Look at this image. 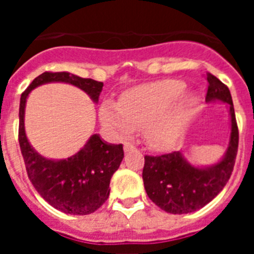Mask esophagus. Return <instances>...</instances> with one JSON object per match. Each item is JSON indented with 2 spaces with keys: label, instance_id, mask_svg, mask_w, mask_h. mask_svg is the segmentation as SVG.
<instances>
[{
  "label": "esophagus",
  "instance_id": "34e87169",
  "mask_svg": "<svg viewBox=\"0 0 254 254\" xmlns=\"http://www.w3.org/2000/svg\"><path fill=\"white\" fill-rule=\"evenodd\" d=\"M123 149H125V152H129V151H133V150L136 149V147H134L133 145H132V143L125 142V146H123Z\"/></svg>",
  "mask_w": 254,
  "mask_h": 254
}]
</instances>
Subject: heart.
Wrapping results in <instances>:
<instances>
[{"instance_id":"obj_1","label":"heart","mask_w":254,"mask_h":254,"mask_svg":"<svg viewBox=\"0 0 254 254\" xmlns=\"http://www.w3.org/2000/svg\"><path fill=\"white\" fill-rule=\"evenodd\" d=\"M185 91V82L173 78L141 85L127 91L121 103L104 100L100 120L117 136H129L143 127L150 146L167 149L181 137L198 107L193 95L179 99Z\"/></svg>"}]
</instances>
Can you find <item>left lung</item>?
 Returning <instances> with one entry per match:
<instances>
[{"label": "left lung", "mask_w": 254, "mask_h": 254, "mask_svg": "<svg viewBox=\"0 0 254 254\" xmlns=\"http://www.w3.org/2000/svg\"><path fill=\"white\" fill-rule=\"evenodd\" d=\"M207 82L206 102L220 100L229 104L232 132L225 156L207 168L190 165L179 151L145 156L142 179L147 196L169 214H188L207 205L223 190L234 169L239 132L232 95L216 76L207 73Z\"/></svg>", "instance_id": "left-lung-1"}]
</instances>
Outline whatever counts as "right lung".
<instances>
[{"mask_svg": "<svg viewBox=\"0 0 254 254\" xmlns=\"http://www.w3.org/2000/svg\"><path fill=\"white\" fill-rule=\"evenodd\" d=\"M47 82L75 85L89 94L94 102L99 100L103 82L69 72H44L33 80L20 99L19 143L29 179L38 193L57 210L71 215H89L109 197L111 178L125 156L123 145L107 143L99 134H93L85 146L71 158L51 160L40 156L26 138L24 114L30 91Z\"/></svg>", "mask_w": 254, "mask_h": 254, "instance_id": "add662e5", "label": "right lung"}]
</instances>
